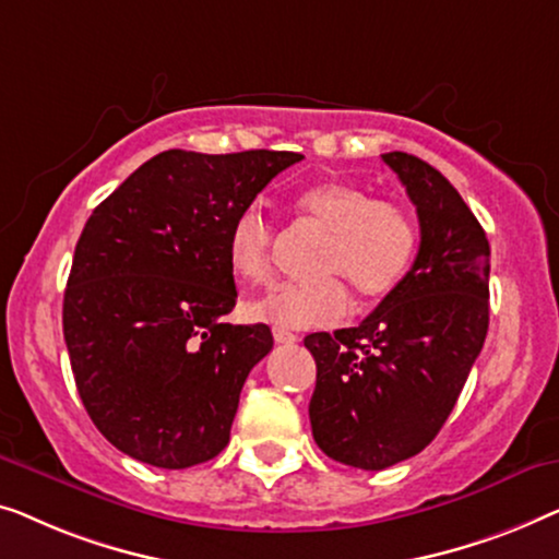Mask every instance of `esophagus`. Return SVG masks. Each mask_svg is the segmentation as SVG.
<instances>
[{
    "label": "esophagus",
    "mask_w": 559,
    "mask_h": 559,
    "mask_svg": "<svg viewBox=\"0 0 559 559\" xmlns=\"http://www.w3.org/2000/svg\"><path fill=\"white\" fill-rule=\"evenodd\" d=\"M273 340L278 344H294L298 336L294 332H288V329H281V326H273Z\"/></svg>",
    "instance_id": "obj_1"
}]
</instances>
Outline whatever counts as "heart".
Here are the masks:
<instances>
[{"instance_id": "b5f03b06", "label": "heart", "mask_w": 559, "mask_h": 559, "mask_svg": "<svg viewBox=\"0 0 559 559\" xmlns=\"http://www.w3.org/2000/svg\"><path fill=\"white\" fill-rule=\"evenodd\" d=\"M294 204L304 217L329 230L319 261L326 278L269 288L248 304L255 321L281 329L332 326L352 309L345 280L359 296L380 298L407 276L418 250V230L400 204L374 200L365 187L342 179L304 187ZM271 250L273 227L263 210L255 204L240 210L225 235V258L233 276L250 286L269 281Z\"/></svg>"}]
</instances>
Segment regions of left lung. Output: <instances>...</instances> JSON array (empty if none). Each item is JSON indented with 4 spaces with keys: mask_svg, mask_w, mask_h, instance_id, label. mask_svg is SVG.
Returning <instances> with one entry per match:
<instances>
[{
    "mask_svg": "<svg viewBox=\"0 0 559 559\" xmlns=\"http://www.w3.org/2000/svg\"><path fill=\"white\" fill-rule=\"evenodd\" d=\"M418 210L413 269L359 326L304 340L317 359L311 433L329 459L382 471L420 453L459 400L489 329V240L428 162L382 154Z\"/></svg>",
    "mask_w": 559,
    "mask_h": 559,
    "instance_id": "obj_1",
    "label": "left lung"
}]
</instances>
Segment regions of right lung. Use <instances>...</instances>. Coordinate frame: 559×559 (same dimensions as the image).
I'll return each mask as SVG.
<instances>
[{
    "instance_id": "obj_1",
    "label": "right lung",
    "mask_w": 559,
    "mask_h": 559,
    "mask_svg": "<svg viewBox=\"0 0 559 559\" xmlns=\"http://www.w3.org/2000/svg\"><path fill=\"white\" fill-rule=\"evenodd\" d=\"M301 159L169 148L93 210L68 276L62 334L78 395L121 453L187 468L227 445L246 377L273 349L265 324L219 321L238 298L227 225Z\"/></svg>"
}]
</instances>
